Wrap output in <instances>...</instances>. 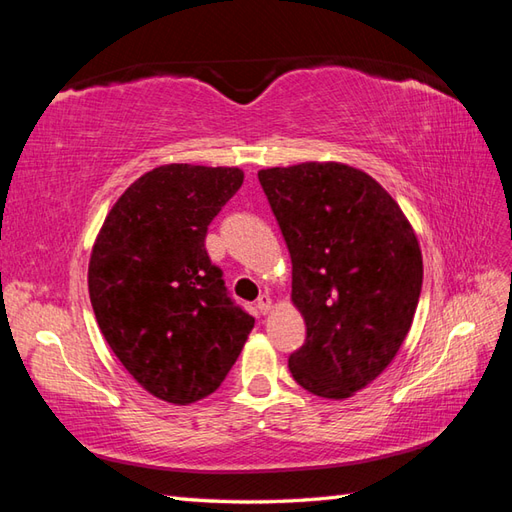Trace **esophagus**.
<instances>
[{"label":"esophagus","mask_w":512,"mask_h":512,"mask_svg":"<svg viewBox=\"0 0 512 512\" xmlns=\"http://www.w3.org/2000/svg\"><path fill=\"white\" fill-rule=\"evenodd\" d=\"M255 306H257V310H259V312L266 314V312L270 310V306H273V301H270V297H268V295H262V297L257 299Z\"/></svg>","instance_id":"esophagus-1"}]
</instances>
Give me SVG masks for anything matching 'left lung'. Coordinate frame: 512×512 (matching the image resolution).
I'll use <instances>...</instances> for the list:
<instances>
[{"label":"left lung","mask_w":512,"mask_h":512,"mask_svg":"<svg viewBox=\"0 0 512 512\" xmlns=\"http://www.w3.org/2000/svg\"><path fill=\"white\" fill-rule=\"evenodd\" d=\"M259 184L292 259L306 341L290 354L310 394L343 400L394 361L422 290L416 233L365 171L339 162L262 169Z\"/></svg>","instance_id":"left-lung-1"}]
</instances>
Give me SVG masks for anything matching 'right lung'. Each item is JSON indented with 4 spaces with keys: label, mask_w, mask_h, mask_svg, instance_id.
<instances>
[{
    "label": "right lung",
    "mask_w": 512,
    "mask_h": 512,
    "mask_svg": "<svg viewBox=\"0 0 512 512\" xmlns=\"http://www.w3.org/2000/svg\"><path fill=\"white\" fill-rule=\"evenodd\" d=\"M242 182L235 167H158L118 198L96 237L88 286L99 328L127 372L173 405L213 394L255 325L204 246Z\"/></svg>",
    "instance_id": "add662e5"
}]
</instances>
